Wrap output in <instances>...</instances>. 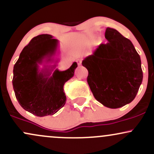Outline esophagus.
Wrapping results in <instances>:
<instances>
[{
  "instance_id": "esophagus-1",
  "label": "esophagus",
  "mask_w": 154,
  "mask_h": 154,
  "mask_svg": "<svg viewBox=\"0 0 154 154\" xmlns=\"http://www.w3.org/2000/svg\"><path fill=\"white\" fill-rule=\"evenodd\" d=\"M77 63H78V65H81V63H82V61H81L80 59H77Z\"/></svg>"
}]
</instances>
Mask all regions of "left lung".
I'll list each match as a JSON object with an SVG mask.
<instances>
[{"mask_svg":"<svg viewBox=\"0 0 154 154\" xmlns=\"http://www.w3.org/2000/svg\"><path fill=\"white\" fill-rule=\"evenodd\" d=\"M106 44H100L82 64L88 71V83L95 98L104 106L117 109L131 103L143 81L139 54L132 42L107 27Z\"/></svg>","mask_w":154,"mask_h":154,"instance_id":"8db88e82","label":"left lung"}]
</instances>
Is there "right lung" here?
<instances>
[{"mask_svg": "<svg viewBox=\"0 0 154 154\" xmlns=\"http://www.w3.org/2000/svg\"><path fill=\"white\" fill-rule=\"evenodd\" d=\"M51 35L35 37L23 48L14 66V91L24 110L38 116L54 115L66 103L63 85L74 76L77 63L68 69H56L59 40ZM54 63L53 65L49 63ZM43 64L44 67L39 68Z\"/></svg>", "mask_w": 154, "mask_h": 154, "instance_id": "add662e5", "label": "right lung"}]
</instances>
